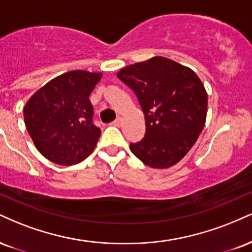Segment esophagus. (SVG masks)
Instances as JSON below:
<instances>
[{"label":"esophagus","mask_w":252,"mask_h":252,"mask_svg":"<svg viewBox=\"0 0 252 252\" xmlns=\"http://www.w3.org/2000/svg\"><path fill=\"white\" fill-rule=\"evenodd\" d=\"M121 124H122V118L121 117H117L116 120L113 122V126H121Z\"/></svg>","instance_id":"1"}]
</instances>
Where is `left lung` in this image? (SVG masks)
I'll use <instances>...</instances> for the list:
<instances>
[{"instance_id":"1","label":"left lung","mask_w":252,"mask_h":252,"mask_svg":"<svg viewBox=\"0 0 252 252\" xmlns=\"http://www.w3.org/2000/svg\"><path fill=\"white\" fill-rule=\"evenodd\" d=\"M134 92L145 118L144 137L130 150L145 165L164 169L187 155L202 132L208 108L204 86L191 69L156 56L117 72Z\"/></svg>"}]
</instances>
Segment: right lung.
<instances>
[{
    "instance_id": "add662e5",
    "label": "right lung",
    "mask_w": 252,
    "mask_h": 252,
    "mask_svg": "<svg viewBox=\"0 0 252 252\" xmlns=\"http://www.w3.org/2000/svg\"><path fill=\"white\" fill-rule=\"evenodd\" d=\"M101 77V72H65L48 82L27 102L23 110L27 130L45 158L72 165L95 149L101 129L93 123L89 96Z\"/></svg>"
}]
</instances>
